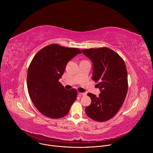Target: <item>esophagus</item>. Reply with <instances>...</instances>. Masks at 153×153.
I'll return each instance as SVG.
<instances>
[{"instance_id": "esophagus-1", "label": "esophagus", "mask_w": 153, "mask_h": 153, "mask_svg": "<svg viewBox=\"0 0 153 153\" xmlns=\"http://www.w3.org/2000/svg\"><path fill=\"white\" fill-rule=\"evenodd\" d=\"M79 94L80 96H85L86 93H79Z\"/></svg>"}]
</instances>
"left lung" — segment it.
<instances>
[{"mask_svg":"<svg viewBox=\"0 0 153 153\" xmlns=\"http://www.w3.org/2000/svg\"><path fill=\"white\" fill-rule=\"evenodd\" d=\"M93 67L92 79L100 90L99 97L90 93L91 105L85 108L86 115L97 122L113 117L122 106L128 91L125 63L113 50L106 47L82 50Z\"/></svg>","mask_w":153,"mask_h":153,"instance_id":"8db88e82","label":"left lung"}]
</instances>
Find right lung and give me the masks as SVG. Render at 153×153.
Masks as SVG:
<instances>
[{"mask_svg": "<svg viewBox=\"0 0 153 153\" xmlns=\"http://www.w3.org/2000/svg\"><path fill=\"white\" fill-rule=\"evenodd\" d=\"M80 53L78 48L51 44L33 57L27 73V88L31 101L43 115L59 119L69 112L77 91L67 90L59 80L68 62Z\"/></svg>", "mask_w": 153, "mask_h": 153, "instance_id": "right-lung-1", "label": "right lung"}]
</instances>
